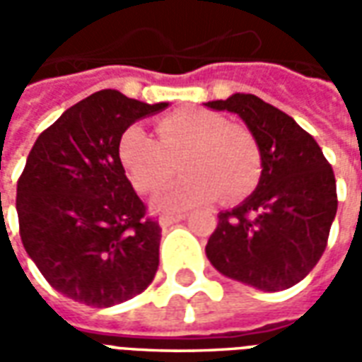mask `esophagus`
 Returning a JSON list of instances; mask_svg holds the SVG:
<instances>
[{
  "label": "esophagus",
  "instance_id": "obj_1",
  "mask_svg": "<svg viewBox=\"0 0 362 362\" xmlns=\"http://www.w3.org/2000/svg\"><path fill=\"white\" fill-rule=\"evenodd\" d=\"M186 217V215H182V213H178V215H163L160 219H158V225L163 228L170 227V225H174V223H178V221H182Z\"/></svg>",
  "mask_w": 362,
  "mask_h": 362
}]
</instances>
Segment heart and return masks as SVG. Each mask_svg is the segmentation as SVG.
Returning <instances> with one entry per match:
<instances>
[{
  "mask_svg": "<svg viewBox=\"0 0 362 362\" xmlns=\"http://www.w3.org/2000/svg\"><path fill=\"white\" fill-rule=\"evenodd\" d=\"M157 139L129 127L118 145L119 163L139 194H153L173 178L180 158L186 178L153 202L160 211H182L211 202L230 204L248 196L262 173V153L254 135L211 110L189 108L155 124Z\"/></svg>",
  "mask_w": 362,
  "mask_h": 362,
  "instance_id": "b5f03b06",
  "label": "heart"
}]
</instances>
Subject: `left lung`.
Wrapping results in <instances>:
<instances>
[{
    "label": "left lung",
    "instance_id": "obj_1",
    "mask_svg": "<svg viewBox=\"0 0 362 362\" xmlns=\"http://www.w3.org/2000/svg\"><path fill=\"white\" fill-rule=\"evenodd\" d=\"M205 106L240 116L262 153L258 186L219 213L207 259L228 279L259 291L293 287L326 250L337 211L334 170L310 134L256 95L235 93Z\"/></svg>",
    "mask_w": 362,
    "mask_h": 362
}]
</instances>
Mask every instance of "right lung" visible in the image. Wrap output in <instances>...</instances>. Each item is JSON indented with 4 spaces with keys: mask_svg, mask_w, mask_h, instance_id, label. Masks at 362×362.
I'll return each instance as SVG.
<instances>
[{
    "mask_svg": "<svg viewBox=\"0 0 362 362\" xmlns=\"http://www.w3.org/2000/svg\"><path fill=\"white\" fill-rule=\"evenodd\" d=\"M104 89L67 108L28 153L17 182L25 250L44 279L75 303L108 308L149 287L160 227L119 163L134 122L165 110Z\"/></svg>",
    "mask_w": 362,
    "mask_h": 362,
    "instance_id": "right-lung-1",
    "label": "right lung"
}]
</instances>
